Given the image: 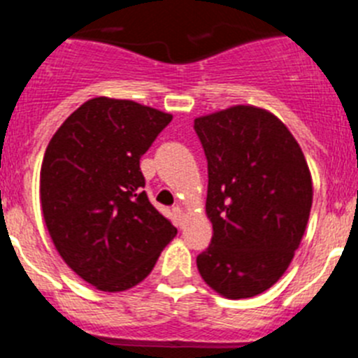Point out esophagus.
<instances>
[{
	"label": "esophagus",
	"mask_w": 358,
	"mask_h": 358,
	"mask_svg": "<svg viewBox=\"0 0 358 358\" xmlns=\"http://www.w3.org/2000/svg\"><path fill=\"white\" fill-rule=\"evenodd\" d=\"M173 217H176L177 226H181V224H182V217H185V211H182V208H179V206L173 208Z\"/></svg>",
	"instance_id": "obj_1"
}]
</instances>
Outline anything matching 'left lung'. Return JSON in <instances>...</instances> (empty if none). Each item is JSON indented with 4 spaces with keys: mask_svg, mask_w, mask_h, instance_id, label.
Wrapping results in <instances>:
<instances>
[{
    "mask_svg": "<svg viewBox=\"0 0 358 358\" xmlns=\"http://www.w3.org/2000/svg\"><path fill=\"white\" fill-rule=\"evenodd\" d=\"M208 159L206 215L213 236L197 256L202 280L227 299L276 283L305 235L312 176L287 125L255 106L195 118Z\"/></svg>",
    "mask_w": 358,
    "mask_h": 358,
    "instance_id": "1",
    "label": "left lung"
}]
</instances>
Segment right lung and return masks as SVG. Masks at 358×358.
<instances>
[{"label": "right lung", "instance_id": "add662e5", "mask_svg": "<svg viewBox=\"0 0 358 358\" xmlns=\"http://www.w3.org/2000/svg\"><path fill=\"white\" fill-rule=\"evenodd\" d=\"M172 115L132 100L96 96L57 129L41 164V208L73 273L102 292L150 274L177 229L143 192V156Z\"/></svg>", "mask_w": 358, "mask_h": 358}]
</instances>
